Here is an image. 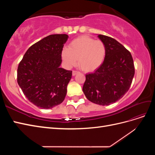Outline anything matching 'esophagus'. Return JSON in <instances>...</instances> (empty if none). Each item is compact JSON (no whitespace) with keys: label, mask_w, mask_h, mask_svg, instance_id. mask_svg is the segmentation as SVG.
I'll list each match as a JSON object with an SVG mask.
<instances>
[{"label":"esophagus","mask_w":155,"mask_h":155,"mask_svg":"<svg viewBox=\"0 0 155 155\" xmlns=\"http://www.w3.org/2000/svg\"><path fill=\"white\" fill-rule=\"evenodd\" d=\"M78 73H79V72H78V71H76V70H73V71H72V75H73L74 76H76V75L77 74H78Z\"/></svg>","instance_id":"obj_1"}]
</instances>
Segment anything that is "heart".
I'll return each instance as SVG.
<instances>
[{
    "label": "heart",
    "mask_w": 155,
    "mask_h": 155,
    "mask_svg": "<svg viewBox=\"0 0 155 155\" xmlns=\"http://www.w3.org/2000/svg\"><path fill=\"white\" fill-rule=\"evenodd\" d=\"M62 59L68 67L77 63L83 71L89 72L99 68L106 56V46L101 40L88 35L78 37L70 42L68 48L62 51Z\"/></svg>",
    "instance_id": "obj_1"
}]
</instances>
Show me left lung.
Returning <instances> with one entry per match:
<instances>
[{
	"label": "left lung",
	"instance_id": "1",
	"mask_svg": "<svg viewBox=\"0 0 155 155\" xmlns=\"http://www.w3.org/2000/svg\"><path fill=\"white\" fill-rule=\"evenodd\" d=\"M106 46L104 63L94 73L86 75L83 91L87 99L100 105H109L129 91L134 75L130 51L116 39L98 35Z\"/></svg>",
	"mask_w": 155,
	"mask_h": 155
}]
</instances>
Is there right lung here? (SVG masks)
Returning a JSON list of instances; mask_svg holds the SVG:
<instances>
[{"label": "right lung", "mask_w": 155, "mask_h": 155, "mask_svg": "<svg viewBox=\"0 0 155 155\" xmlns=\"http://www.w3.org/2000/svg\"><path fill=\"white\" fill-rule=\"evenodd\" d=\"M67 34L45 37L28 49L17 68V83L26 98L41 109H49L64 101L72 70L59 66Z\"/></svg>", "instance_id": "obj_1"}]
</instances>
